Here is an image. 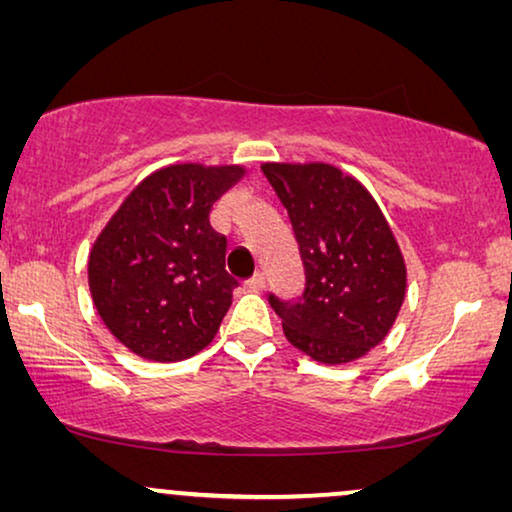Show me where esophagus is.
<instances>
[{
	"label": "esophagus",
	"mask_w": 512,
	"mask_h": 512,
	"mask_svg": "<svg viewBox=\"0 0 512 512\" xmlns=\"http://www.w3.org/2000/svg\"><path fill=\"white\" fill-rule=\"evenodd\" d=\"M247 289L249 291H254V293H258V291H263L265 289V277L263 275H254L247 282Z\"/></svg>",
	"instance_id": "obj_1"
}]
</instances>
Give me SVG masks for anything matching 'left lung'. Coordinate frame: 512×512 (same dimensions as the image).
Wrapping results in <instances>:
<instances>
[{
	"label": "left lung",
	"instance_id": "left-lung-1",
	"mask_svg": "<svg viewBox=\"0 0 512 512\" xmlns=\"http://www.w3.org/2000/svg\"><path fill=\"white\" fill-rule=\"evenodd\" d=\"M261 170L289 212L305 268L303 296H270L286 340L326 366L361 359L387 338L405 298V261L382 209L335 165Z\"/></svg>",
	"mask_w": 512,
	"mask_h": 512
}]
</instances>
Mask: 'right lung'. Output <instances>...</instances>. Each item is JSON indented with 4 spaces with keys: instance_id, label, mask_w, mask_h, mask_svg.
<instances>
[{
    "instance_id": "1",
    "label": "right lung",
    "mask_w": 512,
    "mask_h": 512,
    "mask_svg": "<svg viewBox=\"0 0 512 512\" xmlns=\"http://www.w3.org/2000/svg\"><path fill=\"white\" fill-rule=\"evenodd\" d=\"M242 177V165H167L139 181L97 235L90 296L132 354L184 361L214 340L237 282L209 212Z\"/></svg>"
}]
</instances>
